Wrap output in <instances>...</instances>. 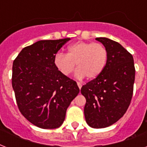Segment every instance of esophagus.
Segmentation results:
<instances>
[{"mask_svg":"<svg viewBox=\"0 0 147 147\" xmlns=\"http://www.w3.org/2000/svg\"><path fill=\"white\" fill-rule=\"evenodd\" d=\"M77 85H78V88H79V89H81V88H82V84H81L80 82H77Z\"/></svg>","mask_w":147,"mask_h":147,"instance_id":"1","label":"esophagus"}]
</instances>
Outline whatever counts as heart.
<instances>
[{"label": "heart", "mask_w": 147, "mask_h": 147, "mask_svg": "<svg viewBox=\"0 0 147 147\" xmlns=\"http://www.w3.org/2000/svg\"><path fill=\"white\" fill-rule=\"evenodd\" d=\"M107 51L98 42H77L70 45L67 54L58 53L54 58V64L60 73L65 76L71 75L77 67L76 77L88 80L95 79L102 73L107 63Z\"/></svg>", "instance_id": "heart-1"}]
</instances>
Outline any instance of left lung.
<instances>
[{
  "label": "left lung",
  "instance_id": "left-lung-1",
  "mask_svg": "<svg viewBox=\"0 0 147 147\" xmlns=\"http://www.w3.org/2000/svg\"><path fill=\"white\" fill-rule=\"evenodd\" d=\"M107 51L102 73L83 85L81 93L86 99L85 121L93 128H105L123 116L131 101L135 79L133 55L120 43L98 37Z\"/></svg>",
  "mask_w": 147,
  "mask_h": 147
}]
</instances>
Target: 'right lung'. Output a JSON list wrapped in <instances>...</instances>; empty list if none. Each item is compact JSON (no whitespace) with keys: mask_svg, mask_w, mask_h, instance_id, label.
Returning a JSON list of instances; mask_svg holds the SVG:
<instances>
[{"mask_svg":"<svg viewBox=\"0 0 147 147\" xmlns=\"http://www.w3.org/2000/svg\"><path fill=\"white\" fill-rule=\"evenodd\" d=\"M69 40H40L22 49L13 63L12 86L18 108L38 127H59L79 93L77 83L54 64L55 54Z\"/></svg>","mask_w":147,"mask_h":147,"instance_id":"1","label":"right lung"}]
</instances>
